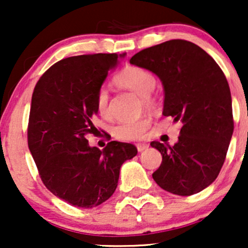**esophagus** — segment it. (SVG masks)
Returning <instances> with one entry per match:
<instances>
[{"instance_id": "esophagus-1", "label": "esophagus", "mask_w": 248, "mask_h": 248, "mask_svg": "<svg viewBox=\"0 0 248 248\" xmlns=\"http://www.w3.org/2000/svg\"><path fill=\"white\" fill-rule=\"evenodd\" d=\"M136 148H138V152H144V150H147L148 148H149V146H148L147 143H138L136 144Z\"/></svg>"}]
</instances>
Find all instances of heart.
Listing matches in <instances>:
<instances>
[{"instance_id": "obj_1", "label": "heart", "mask_w": 248, "mask_h": 248, "mask_svg": "<svg viewBox=\"0 0 248 248\" xmlns=\"http://www.w3.org/2000/svg\"><path fill=\"white\" fill-rule=\"evenodd\" d=\"M114 82L118 86L124 87L127 90L133 91L136 94L141 95L142 105L147 108H153L156 105V98L153 93V88L155 87L156 79L150 71L143 67L129 65L122 69L115 76ZM95 109L98 114L102 118H109V94L106 88L101 87L96 91L94 98ZM149 119H138L135 121H124L113 128V134L115 138L124 141H135L141 139L147 132L149 127Z\"/></svg>"}]
</instances>
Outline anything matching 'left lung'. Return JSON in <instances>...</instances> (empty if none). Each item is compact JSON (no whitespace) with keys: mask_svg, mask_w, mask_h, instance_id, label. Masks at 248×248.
<instances>
[{"mask_svg":"<svg viewBox=\"0 0 248 248\" xmlns=\"http://www.w3.org/2000/svg\"><path fill=\"white\" fill-rule=\"evenodd\" d=\"M129 62L160 77L164 86L163 115L182 122L177 143H150L162 154L154 181L173 195L202 191L220 172L234 129L231 92L224 72L209 53L184 39L147 47Z\"/></svg>","mask_w":248,"mask_h":248,"instance_id":"1","label":"left lung"}]
</instances>
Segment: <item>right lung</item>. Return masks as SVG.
<instances>
[{
    "mask_svg": "<svg viewBox=\"0 0 248 248\" xmlns=\"http://www.w3.org/2000/svg\"><path fill=\"white\" fill-rule=\"evenodd\" d=\"M116 53L69 57L53 64L37 81L31 99L28 146L47 190L73 206L91 209L118 186L120 168L138 154L134 144L110 141L90 147L95 135V93Z\"/></svg>",
    "mask_w": 248,
    "mask_h": 248,
    "instance_id": "add662e5",
    "label": "right lung"
}]
</instances>
